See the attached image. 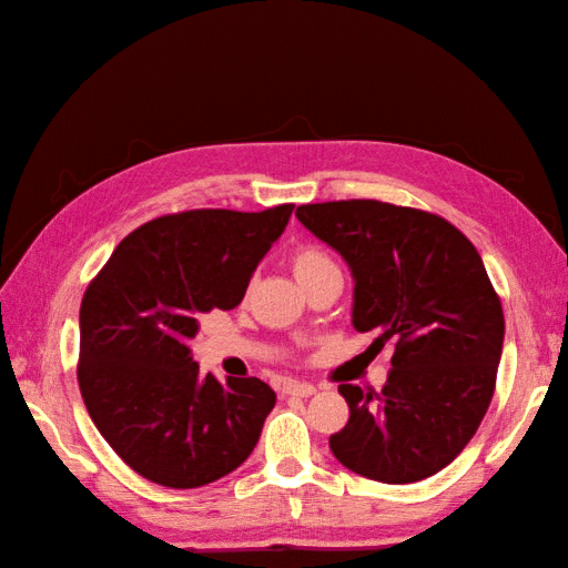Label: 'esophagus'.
I'll return each instance as SVG.
<instances>
[{"label": "esophagus", "mask_w": 568, "mask_h": 568, "mask_svg": "<svg viewBox=\"0 0 568 568\" xmlns=\"http://www.w3.org/2000/svg\"><path fill=\"white\" fill-rule=\"evenodd\" d=\"M285 390L291 393V395H297V397H310V395L317 393L315 385H312V383H300V381H291V383H287Z\"/></svg>", "instance_id": "34e87169"}]
</instances>
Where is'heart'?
Segmentation results:
<instances>
[{
  "instance_id": "b5f03b06",
  "label": "heart",
  "mask_w": 568,
  "mask_h": 568,
  "mask_svg": "<svg viewBox=\"0 0 568 568\" xmlns=\"http://www.w3.org/2000/svg\"><path fill=\"white\" fill-rule=\"evenodd\" d=\"M291 268L300 281V285H305L307 281H312V277H317L327 271H339L329 253L315 244H305V246L295 248L291 256Z\"/></svg>"
}]
</instances>
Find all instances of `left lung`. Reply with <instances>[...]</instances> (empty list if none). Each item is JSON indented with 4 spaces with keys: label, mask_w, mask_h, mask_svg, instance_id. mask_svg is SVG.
I'll use <instances>...</instances> for the list:
<instances>
[{
    "label": "left lung",
    "mask_w": 568,
    "mask_h": 568,
    "mask_svg": "<svg viewBox=\"0 0 568 568\" xmlns=\"http://www.w3.org/2000/svg\"><path fill=\"white\" fill-rule=\"evenodd\" d=\"M295 214L352 268L354 329L395 339L381 395L339 385L348 422L332 454L381 484L434 476L464 452L496 390L505 317L484 261L425 210L339 200Z\"/></svg>",
    "instance_id": "left-lung-1"
}]
</instances>
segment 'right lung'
Instances as JSON below:
<instances>
[{"label": "right lung", "instance_id": "add662e5", "mask_svg": "<svg viewBox=\"0 0 568 568\" xmlns=\"http://www.w3.org/2000/svg\"><path fill=\"white\" fill-rule=\"evenodd\" d=\"M295 204L187 210L134 229L80 305L78 383L106 444L139 476L200 488L256 446L275 393L258 378L202 376L190 339L212 310L236 307Z\"/></svg>", "mask_w": 568, "mask_h": 568}]
</instances>
